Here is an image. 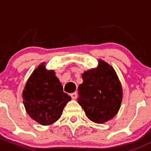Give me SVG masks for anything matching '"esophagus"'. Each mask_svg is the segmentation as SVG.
<instances>
[{
	"label": "esophagus",
	"instance_id": "34e87169",
	"mask_svg": "<svg viewBox=\"0 0 151 151\" xmlns=\"http://www.w3.org/2000/svg\"><path fill=\"white\" fill-rule=\"evenodd\" d=\"M70 96H71V97H72V99H76V98H77V92L72 93V94H70Z\"/></svg>",
	"mask_w": 151,
	"mask_h": 151
}]
</instances>
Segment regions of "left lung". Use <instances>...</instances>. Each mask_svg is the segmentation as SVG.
<instances>
[{"label":"left lung","mask_w":151,"mask_h":151,"mask_svg":"<svg viewBox=\"0 0 151 151\" xmlns=\"http://www.w3.org/2000/svg\"><path fill=\"white\" fill-rule=\"evenodd\" d=\"M78 102L88 119L97 124L108 122L120 108L122 88L116 73L110 65L99 60V67L82 74Z\"/></svg>","instance_id":"8db88e82"}]
</instances>
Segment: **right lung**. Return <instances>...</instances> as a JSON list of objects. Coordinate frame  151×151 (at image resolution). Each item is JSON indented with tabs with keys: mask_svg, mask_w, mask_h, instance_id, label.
Segmentation results:
<instances>
[{
	"mask_svg": "<svg viewBox=\"0 0 151 151\" xmlns=\"http://www.w3.org/2000/svg\"><path fill=\"white\" fill-rule=\"evenodd\" d=\"M24 108L29 116L41 125L57 122L71 97L53 70L46 71L41 65L27 80L22 94Z\"/></svg>",
	"mask_w": 151,
	"mask_h": 151,
	"instance_id": "obj_1",
	"label": "right lung"
}]
</instances>
